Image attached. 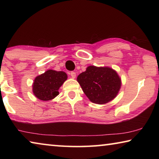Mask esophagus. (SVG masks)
Listing matches in <instances>:
<instances>
[{"label":"esophagus","mask_w":159,"mask_h":159,"mask_svg":"<svg viewBox=\"0 0 159 159\" xmlns=\"http://www.w3.org/2000/svg\"><path fill=\"white\" fill-rule=\"evenodd\" d=\"M70 75H71L72 79H75V78H76V72H74V71H71V74H70Z\"/></svg>","instance_id":"esophagus-1"}]
</instances>
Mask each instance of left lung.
Wrapping results in <instances>:
<instances>
[{
    "instance_id": "1",
    "label": "left lung",
    "mask_w": 159,
    "mask_h": 159,
    "mask_svg": "<svg viewBox=\"0 0 159 159\" xmlns=\"http://www.w3.org/2000/svg\"><path fill=\"white\" fill-rule=\"evenodd\" d=\"M83 93L93 103L104 104L114 99L119 92L121 80L110 67L89 66L77 77Z\"/></svg>"
}]
</instances>
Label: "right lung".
I'll return each mask as SVG.
<instances>
[{"label": "right lung", "instance_id": "obj_1", "mask_svg": "<svg viewBox=\"0 0 159 159\" xmlns=\"http://www.w3.org/2000/svg\"><path fill=\"white\" fill-rule=\"evenodd\" d=\"M67 79L64 71L48 70L36 77L33 83V93L38 99L49 101L59 95V88Z\"/></svg>", "mask_w": 159, "mask_h": 159}]
</instances>
